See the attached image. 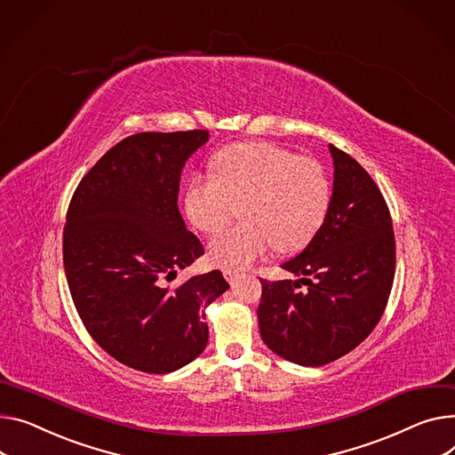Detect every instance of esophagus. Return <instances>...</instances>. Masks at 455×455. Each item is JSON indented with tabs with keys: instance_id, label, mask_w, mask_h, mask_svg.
Instances as JSON below:
<instances>
[{
	"instance_id": "34e87169",
	"label": "esophagus",
	"mask_w": 455,
	"mask_h": 455,
	"mask_svg": "<svg viewBox=\"0 0 455 455\" xmlns=\"http://www.w3.org/2000/svg\"><path fill=\"white\" fill-rule=\"evenodd\" d=\"M223 276L227 278V282H228L230 285H234V283L237 282V278H239V272H237V270H232V268H227V270H223Z\"/></svg>"
}]
</instances>
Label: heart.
<instances>
[{
  "instance_id": "1",
  "label": "heart",
  "mask_w": 455,
  "mask_h": 455,
  "mask_svg": "<svg viewBox=\"0 0 455 455\" xmlns=\"http://www.w3.org/2000/svg\"><path fill=\"white\" fill-rule=\"evenodd\" d=\"M331 185L320 163L270 142L232 144L212 159V175H197L185 196L190 223L220 232L241 204L239 223L210 243L221 268H247L272 247L280 254L304 249L325 221Z\"/></svg>"
}]
</instances>
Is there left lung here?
<instances>
[{
    "label": "left lung",
    "mask_w": 455,
    "mask_h": 455,
    "mask_svg": "<svg viewBox=\"0 0 455 455\" xmlns=\"http://www.w3.org/2000/svg\"><path fill=\"white\" fill-rule=\"evenodd\" d=\"M335 180L323 225L282 268L299 280L261 282L263 342L299 366L318 368L355 349L379 323L395 276L389 208L371 175L329 144Z\"/></svg>",
    "instance_id": "obj_1"
}]
</instances>
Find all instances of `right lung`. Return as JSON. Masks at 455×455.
<instances>
[{
  "label": "right lung",
  "instance_id": "right-lung-1",
  "mask_svg": "<svg viewBox=\"0 0 455 455\" xmlns=\"http://www.w3.org/2000/svg\"><path fill=\"white\" fill-rule=\"evenodd\" d=\"M206 130L144 132L115 144L76 187L64 267L82 323L120 364L170 373L203 353L204 307L228 283L220 270L166 287L204 254L177 206L180 172Z\"/></svg>",
  "mask_w": 455,
  "mask_h": 455
}]
</instances>
